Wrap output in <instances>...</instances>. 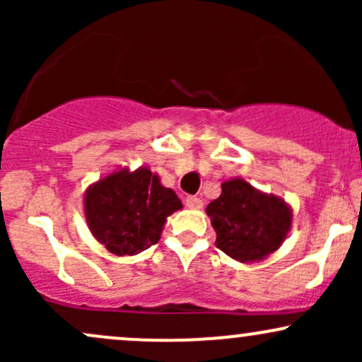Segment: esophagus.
I'll return each instance as SVG.
<instances>
[{
	"label": "esophagus",
	"instance_id": "34e87169",
	"mask_svg": "<svg viewBox=\"0 0 362 362\" xmlns=\"http://www.w3.org/2000/svg\"><path fill=\"white\" fill-rule=\"evenodd\" d=\"M185 206L189 209H201L202 201L199 197H194V195H189V197H185Z\"/></svg>",
	"mask_w": 362,
	"mask_h": 362
}]
</instances>
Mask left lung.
<instances>
[{"label":"left lung","instance_id":"obj_1","mask_svg":"<svg viewBox=\"0 0 362 362\" xmlns=\"http://www.w3.org/2000/svg\"><path fill=\"white\" fill-rule=\"evenodd\" d=\"M206 213L216 231V247L231 259L252 264L267 259L284 243L293 209L284 199L265 194L242 177L221 184V195Z\"/></svg>","mask_w":362,"mask_h":362}]
</instances>
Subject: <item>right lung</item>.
<instances>
[{"label":"right lung","mask_w":362,"mask_h":362,"mask_svg":"<svg viewBox=\"0 0 362 362\" xmlns=\"http://www.w3.org/2000/svg\"><path fill=\"white\" fill-rule=\"evenodd\" d=\"M83 202L91 235L119 257L158 243L168 216L182 209L177 194L148 167L115 170L91 184Z\"/></svg>","instance_id":"right-lung-1"}]
</instances>
